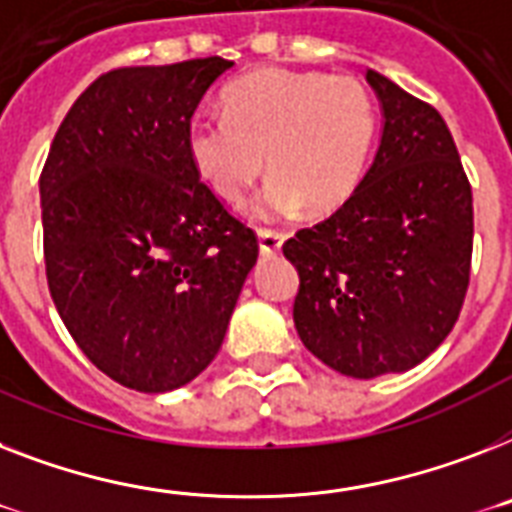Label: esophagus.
Here are the masks:
<instances>
[{
	"label": "esophagus",
	"instance_id": "esophagus-1",
	"mask_svg": "<svg viewBox=\"0 0 512 512\" xmlns=\"http://www.w3.org/2000/svg\"><path fill=\"white\" fill-rule=\"evenodd\" d=\"M286 236L278 234V231H270V228H257V244H260V252L263 255H276L281 244H284Z\"/></svg>",
	"mask_w": 512,
	"mask_h": 512
}]
</instances>
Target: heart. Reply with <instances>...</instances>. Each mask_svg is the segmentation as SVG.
I'll list each match as a JSON object with an SVG mask.
<instances>
[{
	"mask_svg": "<svg viewBox=\"0 0 512 512\" xmlns=\"http://www.w3.org/2000/svg\"><path fill=\"white\" fill-rule=\"evenodd\" d=\"M376 136V107L352 76L260 68L223 94V118L197 115L186 131L199 178L236 202L265 168L273 173L244 205L257 220L289 218L305 205L328 213L363 178Z\"/></svg>",
	"mask_w": 512,
	"mask_h": 512,
	"instance_id": "heart-1",
	"label": "heart"
}]
</instances>
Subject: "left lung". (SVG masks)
<instances>
[{
  "label": "left lung",
  "instance_id": "8db88e82",
  "mask_svg": "<svg viewBox=\"0 0 512 512\" xmlns=\"http://www.w3.org/2000/svg\"><path fill=\"white\" fill-rule=\"evenodd\" d=\"M371 168L328 220L284 244L297 268L294 326L318 360L352 378L402 373L447 339L473 252V194L450 128L376 70Z\"/></svg>",
  "mask_w": 512,
  "mask_h": 512
}]
</instances>
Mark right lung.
Listing matches in <instances>:
<instances>
[{
    "mask_svg": "<svg viewBox=\"0 0 512 512\" xmlns=\"http://www.w3.org/2000/svg\"><path fill=\"white\" fill-rule=\"evenodd\" d=\"M223 57L120 68L76 99L41 170L54 307L112 381L160 394L218 355L257 263L252 228L199 181L186 131Z\"/></svg>",
    "mask_w": 512,
    "mask_h": 512,
    "instance_id": "right-lung-1",
    "label": "right lung"
}]
</instances>
